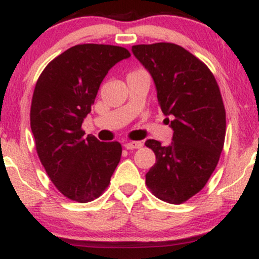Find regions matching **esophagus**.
<instances>
[{
    "label": "esophagus",
    "instance_id": "obj_1",
    "mask_svg": "<svg viewBox=\"0 0 259 259\" xmlns=\"http://www.w3.org/2000/svg\"><path fill=\"white\" fill-rule=\"evenodd\" d=\"M126 150H136V148H141L142 147V142L140 141H130V142H126L125 145Z\"/></svg>",
    "mask_w": 259,
    "mask_h": 259
}]
</instances>
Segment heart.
I'll return each instance as SVG.
<instances>
[{"label":"heart","instance_id":"obj_1","mask_svg":"<svg viewBox=\"0 0 259 259\" xmlns=\"http://www.w3.org/2000/svg\"><path fill=\"white\" fill-rule=\"evenodd\" d=\"M141 72H145V70H141V69H136V70H134V72L130 73L129 75H133V74H138V73H141Z\"/></svg>","mask_w":259,"mask_h":259}]
</instances>
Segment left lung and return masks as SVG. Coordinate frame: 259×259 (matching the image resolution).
Masks as SVG:
<instances>
[{"label":"left lung","mask_w":259,"mask_h":259,"mask_svg":"<svg viewBox=\"0 0 259 259\" xmlns=\"http://www.w3.org/2000/svg\"><path fill=\"white\" fill-rule=\"evenodd\" d=\"M133 53L152 75L173 142L145 145L156 154L146 185L159 200L180 204L200 192L219 162L225 140V108L217 80L203 62L170 42L135 45Z\"/></svg>","instance_id":"1"}]
</instances>
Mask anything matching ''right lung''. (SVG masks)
<instances>
[{"label":"right lung","mask_w":259,"mask_h":259,"mask_svg":"<svg viewBox=\"0 0 259 259\" xmlns=\"http://www.w3.org/2000/svg\"><path fill=\"white\" fill-rule=\"evenodd\" d=\"M129 57L120 46L76 45L38 76L30 108L35 147L53 185L69 200L86 203L100 197L119 163V142L84 138L81 124L108 70Z\"/></svg>","instance_id":"right-lung-1"}]
</instances>
